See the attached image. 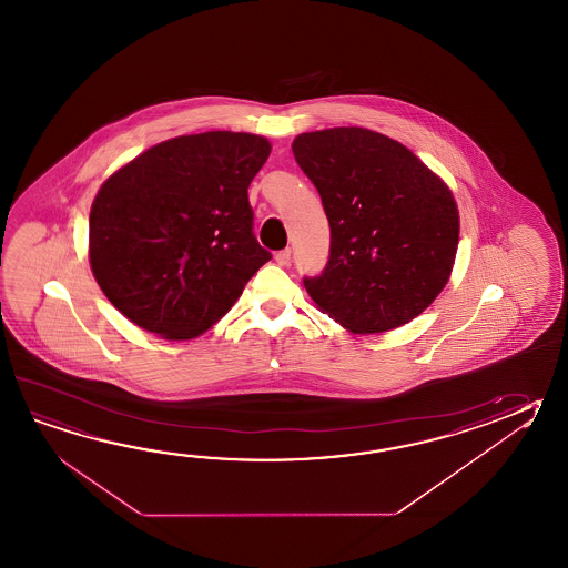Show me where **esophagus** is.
I'll list each match as a JSON object with an SVG mask.
<instances>
[{
	"mask_svg": "<svg viewBox=\"0 0 568 568\" xmlns=\"http://www.w3.org/2000/svg\"><path fill=\"white\" fill-rule=\"evenodd\" d=\"M275 261H277L278 265L285 266L291 263V248H283V251H278L277 255H275Z\"/></svg>",
	"mask_w": 568,
	"mask_h": 568,
	"instance_id": "obj_1",
	"label": "esophagus"
}]
</instances>
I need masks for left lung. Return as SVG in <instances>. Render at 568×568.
<instances>
[{"instance_id":"8db88e82","label":"left lung","mask_w":568,"mask_h":568,"mask_svg":"<svg viewBox=\"0 0 568 568\" xmlns=\"http://www.w3.org/2000/svg\"><path fill=\"white\" fill-rule=\"evenodd\" d=\"M293 155L329 222L324 271L303 277L313 302L354 334H383L425 312L459 243L457 204L439 175L371 129L302 133Z\"/></svg>"}]
</instances>
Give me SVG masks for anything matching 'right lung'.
<instances>
[{
  "label": "right lung",
  "instance_id": "1",
  "mask_svg": "<svg viewBox=\"0 0 568 568\" xmlns=\"http://www.w3.org/2000/svg\"><path fill=\"white\" fill-rule=\"evenodd\" d=\"M271 153L232 131L153 145L94 197L89 256L106 300L165 339L204 334L271 253L256 241L248 185Z\"/></svg>",
  "mask_w": 568,
  "mask_h": 568
}]
</instances>
